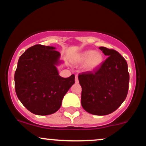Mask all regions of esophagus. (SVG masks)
I'll list each match as a JSON object with an SVG mask.
<instances>
[{
	"label": "esophagus",
	"mask_w": 146,
	"mask_h": 146,
	"mask_svg": "<svg viewBox=\"0 0 146 146\" xmlns=\"http://www.w3.org/2000/svg\"><path fill=\"white\" fill-rule=\"evenodd\" d=\"M75 82L76 83H78V82H79V80H78V75H75Z\"/></svg>",
	"instance_id": "34e87169"
}]
</instances>
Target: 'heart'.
Listing matches in <instances>:
<instances>
[{
	"label": "heart",
	"instance_id": "1",
	"mask_svg": "<svg viewBox=\"0 0 146 146\" xmlns=\"http://www.w3.org/2000/svg\"><path fill=\"white\" fill-rule=\"evenodd\" d=\"M103 56L100 52H95L93 50H87L79 53L75 57V61L78 63H86V68L88 71H93L100 67L103 62Z\"/></svg>",
	"mask_w": 146,
	"mask_h": 146
}]
</instances>
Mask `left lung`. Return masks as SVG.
Masks as SVG:
<instances>
[{"mask_svg": "<svg viewBox=\"0 0 146 146\" xmlns=\"http://www.w3.org/2000/svg\"><path fill=\"white\" fill-rule=\"evenodd\" d=\"M108 57L93 71L78 75L82 86L81 104L86 112L106 115L116 110L126 98L129 87L128 64L115 50L101 46Z\"/></svg>", "mask_w": 146, "mask_h": 146, "instance_id": "8db88e82", "label": "left lung"}]
</instances>
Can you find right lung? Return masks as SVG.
Segmentation results:
<instances>
[{
  "instance_id": "right-lung-1",
  "label": "right lung",
  "mask_w": 146,
  "mask_h": 146,
  "mask_svg": "<svg viewBox=\"0 0 146 146\" xmlns=\"http://www.w3.org/2000/svg\"><path fill=\"white\" fill-rule=\"evenodd\" d=\"M54 47L36 44L19 58L14 75L18 98L31 113L48 115L56 113L64 96L75 83V75L60 76L56 65L60 53Z\"/></svg>"
}]
</instances>
